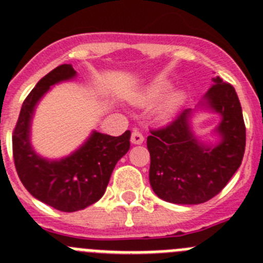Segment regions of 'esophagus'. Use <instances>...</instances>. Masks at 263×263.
<instances>
[{
    "label": "esophagus",
    "instance_id": "34e87169",
    "mask_svg": "<svg viewBox=\"0 0 263 263\" xmlns=\"http://www.w3.org/2000/svg\"><path fill=\"white\" fill-rule=\"evenodd\" d=\"M130 141H132V143L133 144H142L144 141V137L142 136L141 132H138V130H134L133 133H132V139H130Z\"/></svg>",
    "mask_w": 263,
    "mask_h": 263
}]
</instances>
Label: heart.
Returning a JSON list of instances; mask_svg holds the SVG:
<instances>
[{"mask_svg":"<svg viewBox=\"0 0 263 263\" xmlns=\"http://www.w3.org/2000/svg\"><path fill=\"white\" fill-rule=\"evenodd\" d=\"M171 87H172V83L167 79H156L153 83L146 86L143 90L136 93L132 98V102L139 107H148L158 102L159 99L163 98L171 90ZM185 99H186V95L182 91H176V92L171 93L159 108V116L161 119H168L175 115L177 109L184 104Z\"/></svg>","mask_w":263,"mask_h":263,"instance_id":"1","label":"heart"}]
</instances>
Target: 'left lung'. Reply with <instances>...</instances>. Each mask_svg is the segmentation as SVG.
<instances>
[{
    "instance_id": "8db88e82",
    "label": "left lung",
    "mask_w": 263,
    "mask_h": 263,
    "mask_svg": "<svg viewBox=\"0 0 263 263\" xmlns=\"http://www.w3.org/2000/svg\"><path fill=\"white\" fill-rule=\"evenodd\" d=\"M197 107L218 112L216 144L199 141L192 132L191 116L184 109L168 126L151 130L150 185L159 198L171 203L198 204L215 197L241 165L245 151V124L235 88L219 77L213 78Z\"/></svg>"
}]
</instances>
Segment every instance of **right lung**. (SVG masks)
<instances>
[{"label": "right lung", "instance_id": "obj_1", "mask_svg": "<svg viewBox=\"0 0 263 263\" xmlns=\"http://www.w3.org/2000/svg\"><path fill=\"white\" fill-rule=\"evenodd\" d=\"M77 76L71 65H60L43 77L22 105L13 134V155L22 184L31 196L64 213L83 210L102 198L117 161L129 151L130 132L112 137L93 130L78 150L65 158H43L31 144V124L40 99L50 86Z\"/></svg>", "mask_w": 263, "mask_h": 263}]
</instances>
